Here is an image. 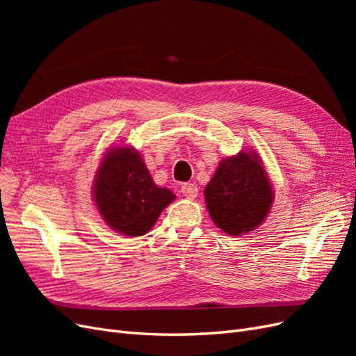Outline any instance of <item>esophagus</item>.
<instances>
[{"mask_svg": "<svg viewBox=\"0 0 356 356\" xmlns=\"http://www.w3.org/2000/svg\"><path fill=\"white\" fill-rule=\"evenodd\" d=\"M181 193L187 199H196L197 195H199V188H197L196 184H184L181 187Z\"/></svg>", "mask_w": 356, "mask_h": 356, "instance_id": "34e87169", "label": "esophagus"}]
</instances>
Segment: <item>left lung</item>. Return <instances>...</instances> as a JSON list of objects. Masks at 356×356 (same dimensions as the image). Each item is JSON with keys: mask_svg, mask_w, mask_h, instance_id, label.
<instances>
[{"mask_svg": "<svg viewBox=\"0 0 356 356\" xmlns=\"http://www.w3.org/2000/svg\"><path fill=\"white\" fill-rule=\"evenodd\" d=\"M213 224L239 236L260 225L273 204V188L263 161L254 152H241L220 161L204 188Z\"/></svg>", "mask_w": 356, "mask_h": 356, "instance_id": "1", "label": "left lung"}]
</instances>
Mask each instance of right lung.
<instances>
[{"mask_svg": "<svg viewBox=\"0 0 356 356\" xmlns=\"http://www.w3.org/2000/svg\"><path fill=\"white\" fill-rule=\"evenodd\" d=\"M175 195L159 187L132 147H111L93 181V200L102 220L124 236H143Z\"/></svg>", "mask_w": 356, "mask_h": 356, "instance_id": "right-lung-1", "label": "right lung"}]
</instances>
